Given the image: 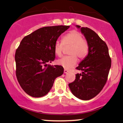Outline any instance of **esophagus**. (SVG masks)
Returning a JSON list of instances; mask_svg holds the SVG:
<instances>
[{
    "label": "esophagus",
    "mask_w": 123,
    "mask_h": 123,
    "mask_svg": "<svg viewBox=\"0 0 123 123\" xmlns=\"http://www.w3.org/2000/svg\"><path fill=\"white\" fill-rule=\"evenodd\" d=\"M68 73V71L67 70H66V69H64V74H67V73Z\"/></svg>",
    "instance_id": "34e87169"
}]
</instances>
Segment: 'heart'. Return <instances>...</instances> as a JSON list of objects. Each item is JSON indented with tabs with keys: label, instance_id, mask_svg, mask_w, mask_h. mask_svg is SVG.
<instances>
[{
	"label": "heart",
	"instance_id": "heart-1",
	"mask_svg": "<svg viewBox=\"0 0 123 123\" xmlns=\"http://www.w3.org/2000/svg\"><path fill=\"white\" fill-rule=\"evenodd\" d=\"M64 46H71L69 49L70 55L64 56L57 60V63L64 68H73L78 62V57L83 59L89 53V46L86 40L83 38L81 33L75 30H71L63 36L62 42L56 41L54 45V52L58 57L63 55Z\"/></svg>",
	"mask_w": 123,
	"mask_h": 123
}]
</instances>
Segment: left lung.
Wrapping results in <instances>:
<instances>
[{
    "label": "left lung",
    "instance_id": "8db88e82",
    "mask_svg": "<svg viewBox=\"0 0 123 123\" xmlns=\"http://www.w3.org/2000/svg\"><path fill=\"white\" fill-rule=\"evenodd\" d=\"M80 30L89 44V53L76 68L82 73L76 74L75 80L68 86L75 96L89 100L104 87L111 67V58L107 45L94 31L87 27H80Z\"/></svg>",
    "mask_w": 123,
    "mask_h": 123
}]
</instances>
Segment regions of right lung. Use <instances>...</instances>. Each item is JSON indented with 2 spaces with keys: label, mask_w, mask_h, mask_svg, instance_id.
Listing matches in <instances>:
<instances>
[{
  "label": "right lung",
  "mask_w": 123,
  "mask_h": 123,
  "mask_svg": "<svg viewBox=\"0 0 123 123\" xmlns=\"http://www.w3.org/2000/svg\"><path fill=\"white\" fill-rule=\"evenodd\" d=\"M69 27L66 25L43 27L22 40L15 55L16 76L20 86L29 96H44L56 78L63 74L62 66L47 63L54 60L55 44Z\"/></svg>",
  "instance_id": "obj_1"
}]
</instances>
